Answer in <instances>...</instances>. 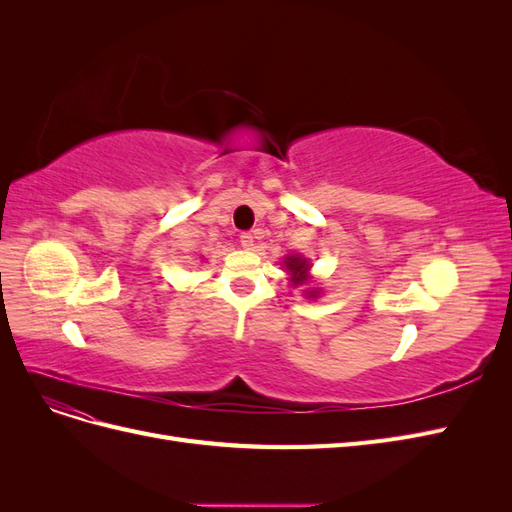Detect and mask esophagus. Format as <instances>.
<instances>
[{
    "label": "esophagus",
    "mask_w": 512,
    "mask_h": 512,
    "mask_svg": "<svg viewBox=\"0 0 512 512\" xmlns=\"http://www.w3.org/2000/svg\"><path fill=\"white\" fill-rule=\"evenodd\" d=\"M239 239H241V245L243 247H247V250H252V247H254V235H252V232H241V235H239Z\"/></svg>",
    "instance_id": "1"
}]
</instances>
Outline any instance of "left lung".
Returning a JSON list of instances; mask_svg holds the SVG:
<instances>
[{"mask_svg":"<svg viewBox=\"0 0 512 512\" xmlns=\"http://www.w3.org/2000/svg\"><path fill=\"white\" fill-rule=\"evenodd\" d=\"M286 267L290 269V273L294 275L292 277V282L294 284H303L305 282V273H307V260H303V258H299V256H290L288 260H286ZM314 297V294H312Z\"/></svg>","mask_w":512,"mask_h":512,"instance_id":"1","label":"left lung"}]
</instances>
